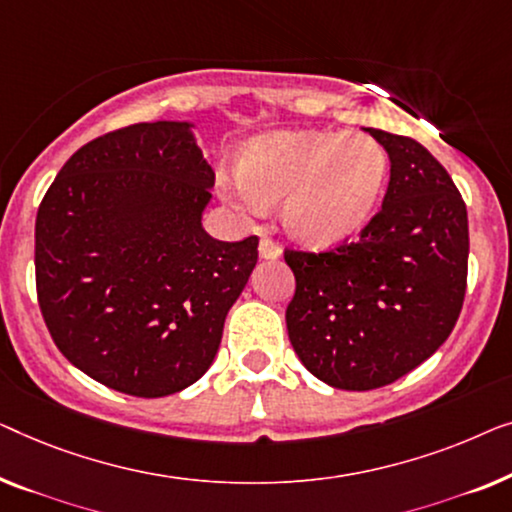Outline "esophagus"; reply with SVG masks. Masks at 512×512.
I'll return each instance as SVG.
<instances>
[{"label": "esophagus", "mask_w": 512, "mask_h": 512, "mask_svg": "<svg viewBox=\"0 0 512 512\" xmlns=\"http://www.w3.org/2000/svg\"><path fill=\"white\" fill-rule=\"evenodd\" d=\"M259 257H264V259H278L280 257V246L276 241H271V239H264L259 241Z\"/></svg>", "instance_id": "1"}]
</instances>
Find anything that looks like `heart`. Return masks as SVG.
<instances>
[{
	"label": "heart",
	"instance_id": "1",
	"mask_svg": "<svg viewBox=\"0 0 512 512\" xmlns=\"http://www.w3.org/2000/svg\"><path fill=\"white\" fill-rule=\"evenodd\" d=\"M387 176V155L371 136L278 132L250 141L236 162V178L222 174L220 190L250 218L285 201L287 232L306 246L325 248L369 225Z\"/></svg>",
	"mask_w": 512,
	"mask_h": 512
}]
</instances>
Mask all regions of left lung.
<instances>
[{
  "instance_id": "obj_1",
  "label": "left lung",
  "mask_w": 512,
  "mask_h": 512,
  "mask_svg": "<svg viewBox=\"0 0 512 512\" xmlns=\"http://www.w3.org/2000/svg\"><path fill=\"white\" fill-rule=\"evenodd\" d=\"M369 134L390 155L383 208L355 241L285 248L292 348L322 383L355 392L394 383L441 348L469 276V215L448 171L410 136Z\"/></svg>"
}]
</instances>
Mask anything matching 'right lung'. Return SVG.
I'll return each mask as SVG.
<instances>
[{
  "instance_id": "obj_1",
  "label": "right lung",
  "mask_w": 512,
  "mask_h": 512,
  "mask_svg": "<svg viewBox=\"0 0 512 512\" xmlns=\"http://www.w3.org/2000/svg\"><path fill=\"white\" fill-rule=\"evenodd\" d=\"M213 181L187 122H139L78 148L43 194L41 315L57 350L97 383L157 399L213 364L259 243L204 232Z\"/></svg>"
}]
</instances>
